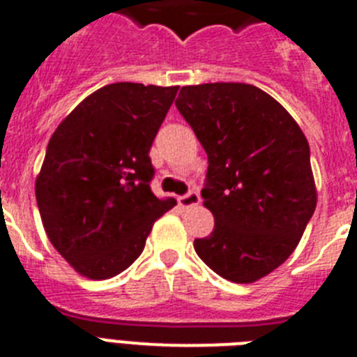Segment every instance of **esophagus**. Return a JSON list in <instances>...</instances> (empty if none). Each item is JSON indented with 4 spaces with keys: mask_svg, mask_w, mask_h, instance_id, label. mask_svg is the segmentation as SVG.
<instances>
[{
    "mask_svg": "<svg viewBox=\"0 0 357 357\" xmlns=\"http://www.w3.org/2000/svg\"><path fill=\"white\" fill-rule=\"evenodd\" d=\"M200 204V195L198 191H189L184 197H178V206L181 207H193Z\"/></svg>",
    "mask_w": 357,
    "mask_h": 357,
    "instance_id": "esophagus-1",
    "label": "esophagus"
}]
</instances>
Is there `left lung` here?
Wrapping results in <instances>:
<instances>
[{"label": "left lung", "instance_id": "left-lung-1", "mask_svg": "<svg viewBox=\"0 0 357 357\" xmlns=\"http://www.w3.org/2000/svg\"><path fill=\"white\" fill-rule=\"evenodd\" d=\"M175 105L209 160L202 198L214 229L195 239L198 257L238 284L263 279L293 254L317 207L304 132L250 84L185 85Z\"/></svg>", "mask_w": 357, "mask_h": 357}]
</instances>
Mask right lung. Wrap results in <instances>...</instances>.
<instances>
[{
  "label": "right lung",
  "instance_id": "1",
  "mask_svg": "<svg viewBox=\"0 0 357 357\" xmlns=\"http://www.w3.org/2000/svg\"><path fill=\"white\" fill-rule=\"evenodd\" d=\"M178 87L118 82L56 127L36 181L56 252L89 279H110L141 255L153 223L176 206L151 193L150 148Z\"/></svg>",
  "mask_w": 357,
  "mask_h": 357
}]
</instances>
